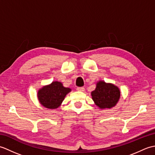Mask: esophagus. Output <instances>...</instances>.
I'll list each match as a JSON object with an SVG mask.
<instances>
[{
  "instance_id": "obj_1",
  "label": "esophagus",
  "mask_w": 155,
  "mask_h": 155,
  "mask_svg": "<svg viewBox=\"0 0 155 155\" xmlns=\"http://www.w3.org/2000/svg\"><path fill=\"white\" fill-rule=\"evenodd\" d=\"M77 90L78 91H81V92H83L84 91V87H77Z\"/></svg>"
}]
</instances>
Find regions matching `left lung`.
Wrapping results in <instances>:
<instances>
[{"label":"left lung","mask_w":155,"mask_h":155,"mask_svg":"<svg viewBox=\"0 0 155 155\" xmlns=\"http://www.w3.org/2000/svg\"><path fill=\"white\" fill-rule=\"evenodd\" d=\"M92 99L101 109L111 108L116 106L120 99V91L118 87L104 81H98L95 89L91 92Z\"/></svg>","instance_id":"8db88e82"}]
</instances>
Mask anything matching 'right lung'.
<instances>
[{
  "label": "right lung",
  "instance_id": "1",
  "mask_svg": "<svg viewBox=\"0 0 155 155\" xmlns=\"http://www.w3.org/2000/svg\"><path fill=\"white\" fill-rule=\"evenodd\" d=\"M71 91V88L64 87L61 82L53 81L43 86L38 91L39 103L48 109H55L61 106L65 97Z\"/></svg>",
  "mask_w": 155,
  "mask_h": 155
}]
</instances>
